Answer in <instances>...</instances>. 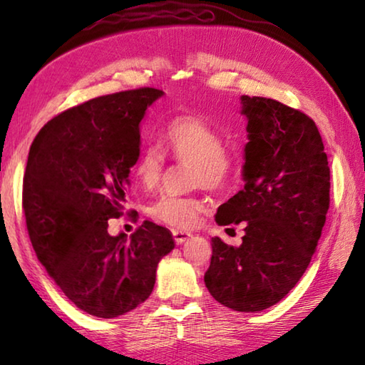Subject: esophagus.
I'll return each mask as SVG.
<instances>
[{
  "mask_svg": "<svg viewBox=\"0 0 365 365\" xmlns=\"http://www.w3.org/2000/svg\"><path fill=\"white\" fill-rule=\"evenodd\" d=\"M172 235H174V240H175L177 245H182V243L187 242L188 238L193 237V235H191L190 232H183V230H174V232H172Z\"/></svg>",
  "mask_w": 365,
  "mask_h": 365,
  "instance_id": "obj_1",
  "label": "esophagus"
}]
</instances>
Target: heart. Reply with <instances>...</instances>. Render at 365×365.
Here are the masks:
<instances>
[{"label": "heart", "instance_id": "heart-1", "mask_svg": "<svg viewBox=\"0 0 365 365\" xmlns=\"http://www.w3.org/2000/svg\"><path fill=\"white\" fill-rule=\"evenodd\" d=\"M165 150L177 160L191 163L190 180L207 190H220L235 174V158L224 146L220 132L200 114L172 119L163 133ZM165 158L154 146H146L135 160L133 172L145 190H154L163 178ZM205 205L196 196L163 195L151 206V214L164 224L188 228L197 224Z\"/></svg>", "mask_w": 365, "mask_h": 365}]
</instances>
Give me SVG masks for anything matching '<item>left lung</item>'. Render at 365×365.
Wrapping results in <instances>:
<instances>
[{
	"mask_svg": "<svg viewBox=\"0 0 365 365\" xmlns=\"http://www.w3.org/2000/svg\"><path fill=\"white\" fill-rule=\"evenodd\" d=\"M248 120L245 188L219 206V225H245L243 242L211 240L205 283L215 301L259 312L285 298L304 274L330 205V168L316 122L270 98H242Z\"/></svg>",
	"mask_w": 365,
	"mask_h": 365,
	"instance_id": "left-lung-1",
	"label": "left lung"
}]
</instances>
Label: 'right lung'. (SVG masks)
<instances>
[{
  "instance_id": "add662e5",
  "label": "right lung",
  "mask_w": 365,
  "mask_h": 365,
  "mask_svg": "<svg viewBox=\"0 0 365 365\" xmlns=\"http://www.w3.org/2000/svg\"><path fill=\"white\" fill-rule=\"evenodd\" d=\"M164 91L138 88L90 100L49 120L30 146L22 207L36 257L63 293L113 319L150 298L160 259L174 250L165 227L145 220L130 238L108 233L123 214L140 123Z\"/></svg>"
}]
</instances>
